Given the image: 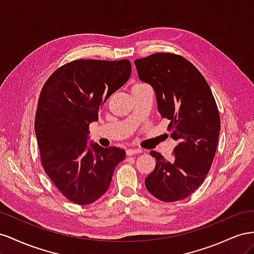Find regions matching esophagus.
Instances as JSON below:
<instances>
[{"label":"esophagus","instance_id":"34e87169","mask_svg":"<svg viewBox=\"0 0 254 254\" xmlns=\"http://www.w3.org/2000/svg\"><path fill=\"white\" fill-rule=\"evenodd\" d=\"M140 152H141V150H139V149H127V156H132L136 153H140Z\"/></svg>","mask_w":254,"mask_h":254}]
</instances>
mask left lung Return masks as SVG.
I'll return each mask as SVG.
<instances>
[{
  "instance_id": "1",
  "label": "left lung",
  "mask_w": 254,
  "mask_h": 254,
  "mask_svg": "<svg viewBox=\"0 0 254 254\" xmlns=\"http://www.w3.org/2000/svg\"><path fill=\"white\" fill-rule=\"evenodd\" d=\"M141 82L154 89L158 113L170 121L168 129L178 141L173 158L161 153L154 170L144 180L148 191L165 202L187 198L204 182L213 164L220 133V117L211 88L191 63L171 53L136 60Z\"/></svg>"
}]
</instances>
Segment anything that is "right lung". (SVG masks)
Masks as SVG:
<instances>
[{"mask_svg":"<svg viewBox=\"0 0 254 254\" xmlns=\"http://www.w3.org/2000/svg\"><path fill=\"white\" fill-rule=\"evenodd\" d=\"M131 72L127 60H78L57 69L41 90L35 133L42 167L73 203L90 204L102 197L126 157L120 148L88 143L89 125L99 119L101 107Z\"/></svg>","mask_w":254,"mask_h":254,"instance_id":"right-lung-1","label":"right lung"}]
</instances>
